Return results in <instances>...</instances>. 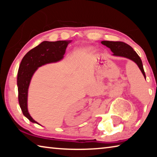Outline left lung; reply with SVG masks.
Instances as JSON below:
<instances>
[{
  "label": "left lung",
  "mask_w": 157,
  "mask_h": 157,
  "mask_svg": "<svg viewBox=\"0 0 157 157\" xmlns=\"http://www.w3.org/2000/svg\"><path fill=\"white\" fill-rule=\"evenodd\" d=\"M101 44L110 48L111 51L113 52V56L127 58V59H129L133 61L134 63H136L143 73L145 79H146L142 61L136 51H134L131 46L121 41H102Z\"/></svg>",
  "instance_id": "left-lung-1"
}]
</instances>
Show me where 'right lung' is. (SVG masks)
<instances>
[{
    "label": "right lung",
    "instance_id": "add662e5",
    "mask_svg": "<svg viewBox=\"0 0 157 157\" xmlns=\"http://www.w3.org/2000/svg\"><path fill=\"white\" fill-rule=\"evenodd\" d=\"M71 41H43L26 53L21 60L17 74L18 102L23 114L32 123L39 124L32 118L28 109V89L33 76L41 66L63 59L66 48Z\"/></svg>",
    "mask_w": 157,
    "mask_h": 157
}]
</instances>
